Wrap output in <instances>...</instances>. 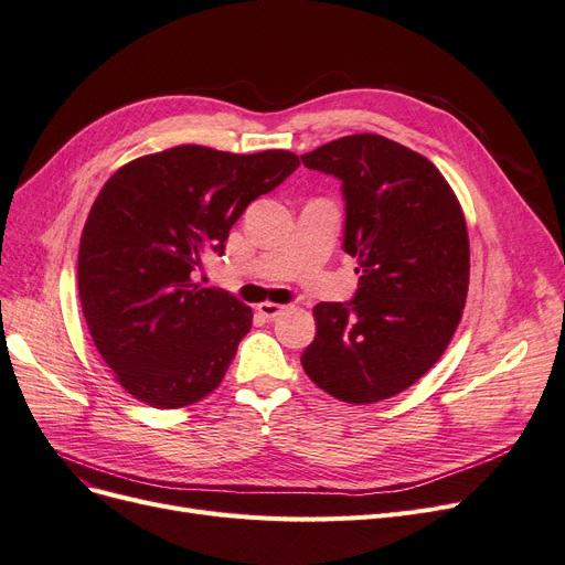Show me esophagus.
I'll use <instances>...</instances> for the list:
<instances>
[{
	"label": "esophagus",
	"instance_id": "34e87169",
	"mask_svg": "<svg viewBox=\"0 0 565 565\" xmlns=\"http://www.w3.org/2000/svg\"><path fill=\"white\" fill-rule=\"evenodd\" d=\"M258 313L260 316H265V318H275V316H279L281 311H286L288 309V305H275V302H260L258 307Z\"/></svg>",
	"mask_w": 565,
	"mask_h": 565
}]
</instances>
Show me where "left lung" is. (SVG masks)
<instances>
[{"mask_svg": "<svg viewBox=\"0 0 565 565\" xmlns=\"http://www.w3.org/2000/svg\"><path fill=\"white\" fill-rule=\"evenodd\" d=\"M341 182V249L358 260L355 296L313 307L307 376L349 404L387 399L448 349L469 290V233L452 189L408 147L355 134L300 157Z\"/></svg>", "mask_w": 565, "mask_h": 565, "instance_id": "left-lung-1", "label": "left lung"}]
</instances>
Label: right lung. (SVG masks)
Masks as SVG:
<instances>
[{
	"instance_id": "right-lung-1",
	"label": "right lung",
	"mask_w": 565,
	"mask_h": 565,
	"mask_svg": "<svg viewBox=\"0 0 565 565\" xmlns=\"http://www.w3.org/2000/svg\"><path fill=\"white\" fill-rule=\"evenodd\" d=\"M298 166L284 150L180 145L121 166L104 184L81 237L78 296L96 349L129 395L180 408L222 383L252 309L193 273L224 254L247 205Z\"/></svg>"
}]
</instances>
